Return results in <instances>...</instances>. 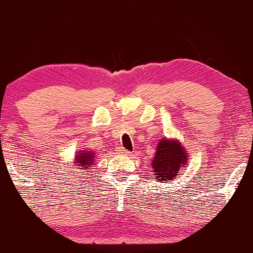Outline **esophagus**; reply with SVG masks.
<instances>
[{
	"label": "esophagus",
	"instance_id": "obj_1",
	"mask_svg": "<svg viewBox=\"0 0 253 253\" xmlns=\"http://www.w3.org/2000/svg\"><path fill=\"white\" fill-rule=\"evenodd\" d=\"M118 151H119V153H120L121 156H130V153H132V152H129L128 150L125 149V147H120V149H119Z\"/></svg>",
	"mask_w": 253,
	"mask_h": 253
}]
</instances>
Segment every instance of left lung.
<instances>
[{
  "label": "left lung",
  "instance_id": "1",
  "mask_svg": "<svg viewBox=\"0 0 253 253\" xmlns=\"http://www.w3.org/2000/svg\"><path fill=\"white\" fill-rule=\"evenodd\" d=\"M187 157L184 149L177 140L170 141L163 139L159 141L151 165L157 179L164 182L175 178L179 169L187 163Z\"/></svg>",
  "mask_w": 253,
  "mask_h": 253
}]
</instances>
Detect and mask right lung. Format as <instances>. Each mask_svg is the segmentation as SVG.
<instances>
[{"mask_svg":"<svg viewBox=\"0 0 253 253\" xmlns=\"http://www.w3.org/2000/svg\"><path fill=\"white\" fill-rule=\"evenodd\" d=\"M94 163V153L91 151H82L81 153H78L76 156V162H75V167L80 166L78 169L82 170H89ZM76 172V171H75ZM86 171H84L83 173H85ZM82 175V173H81Z\"/></svg>","mask_w":253,"mask_h":253,"instance_id":"right-lung-1","label":"right lung"}]
</instances>
